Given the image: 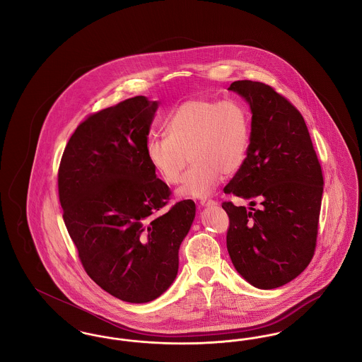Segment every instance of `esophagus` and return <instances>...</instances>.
I'll return each mask as SVG.
<instances>
[{"instance_id": "obj_1", "label": "esophagus", "mask_w": 362, "mask_h": 362, "mask_svg": "<svg viewBox=\"0 0 362 362\" xmlns=\"http://www.w3.org/2000/svg\"><path fill=\"white\" fill-rule=\"evenodd\" d=\"M199 204H201V206H213V205H216V202L213 199H206V198L201 199Z\"/></svg>"}]
</instances>
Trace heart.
Wrapping results in <instances>:
<instances>
[{
    "mask_svg": "<svg viewBox=\"0 0 362 362\" xmlns=\"http://www.w3.org/2000/svg\"><path fill=\"white\" fill-rule=\"evenodd\" d=\"M167 136L146 142V156L164 182L177 185L191 158L177 195L206 198L223 173H236L244 164L251 121L244 104L235 100L191 99L176 107L165 122Z\"/></svg>",
    "mask_w": 362,
    "mask_h": 362,
    "instance_id": "heart-1",
    "label": "heart"
}]
</instances>
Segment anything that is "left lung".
<instances>
[{
    "mask_svg": "<svg viewBox=\"0 0 362 362\" xmlns=\"http://www.w3.org/2000/svg\"><path fill=\"white\" fill-rule=\"evenodd\" d=\"M250 104L251 139L245 161L225 194L262 201L260 209L224 202L226 247L245 281L274 289L301 274L313 258L323 173L300 111L274 88L241 80L228 88Z\"/></svg>",
    "mask_w": 362,
    "mask_h": 362,
    "instance_id": "8db88e82",
    "label": "left lung"
}]
</instances>
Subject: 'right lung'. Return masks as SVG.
I'll list each match as a JSON object with an SVG mask.
<instances>
[{"label": "right lung", "instance_id": "right-lung-1", "mask_svg": "<svg viewBox=\"0 0 362 362\" xmlns=\"http://www.w3.org/2000/svg\"><path fill=\"white\" fill-rule=\"evenodd\" d=\"M157 107L136 96L89 115L71 134L58 170L64 221L86 274L133 304L171 286L195 217L191 199L157 216L171 195L146 156Z\"/></svg>", "mask_w": 362, "mask_h": 362}]
</instances>
